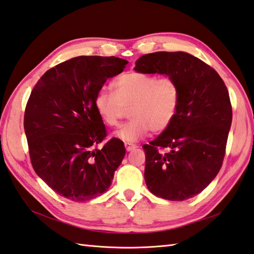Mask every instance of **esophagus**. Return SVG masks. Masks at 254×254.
Returning <instances> with one entry per match:
<instances>
[{"mask_svg":"<svg viewBox=\"0 0 254 254\" xmlns=\"http://www.w3.org/2000/svg\"><path fill=\"white\" fill-rule=\"evenodd\" d=\"M124 146H126V150H127V152L133 151L134 148H136V145H135V144H132V143H128V142H126V143H124Z\"/></svg>","mask_w":254,"mask_h":254,"instance_id":"1","label":"esophagus"}]
</instances>
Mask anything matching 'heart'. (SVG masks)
I'll use <instances>...</instances> for the list:
<instances>
[{
	"instance_id": "heart-1",
	"label": "heart",
	"mask_w": 254,
	"mask_h": 254,
	"mask_svg": "<svg viewBox=\"0 0 254 254\" xmlns=\"http://www.w3.org/2000/svg\"><path fill=\"white\" fill-rule=\"evenodd\" d=\"M181 89L173 77L127 71L114 81V92L102 88L94 97V109L107 127H117L128 109L130 120L114 133L118 140L136 142L148 131L162 133L175 119Z\"/></svg>"
}]
</instances>
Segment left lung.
<instances>
[{
    "label": "left lung",
    "mask_w": 254,
    "mask_h": 254,
    "mask_svg": "<svg viewBox=\"0 0 254 254\" xmlns=\"http://www.w3.org/2000/svg\"><path fill=\"white\" fill-rule=\"evenodd\" d=\"M134 70L167 74L181 89L174 121L143 145L148 190L174 201L198 195L217 176L225 158L232 121L225 82L209 64L184 52L143 55Z\"/></svg>",
    "instance_id": "8db88e82"
}]
</instances>
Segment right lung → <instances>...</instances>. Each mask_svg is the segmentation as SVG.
Here are the masks:
<instances>
[{"instance_id":"obj_1","label":"right lung","mask_w":254,"mask_h":254,"mask_svg":"<svg viewBox=\"0 0 254 254\" xmlns=\"http://www.w3.org/2000/svg\"><path fill=\"white\" fill-rule=\"evenodd\" d=\"M128 62L79 56L45 72L35 84L24 114V130L35 173L59 195L87 201L107 191L126 155L122 141L107 136L94 97L107 79Z\"/></svg>"}]
</instances>
